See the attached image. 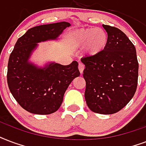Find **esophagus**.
<instances>
[{
  "label": "esophagus",
  "mask_w": 146,
  "mask_h": 146,
  "mask_svg": "<svg viewBox=\"0 0 146 146\" xmlns=\"http://www.w3.org/2000/svg\"><path fill=\"white\" fill-rule=\"evenodd\" d=\"M78 69H79V72L81 74H83V72H84V65L83 64H79L78 65Z\"/></svg>",
  "instance_id": "1"
}]
</instances>
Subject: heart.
I'll list each match as a JSON object with an SVG mask.
<instances>
[{
    "mask_svg": "<svg viewBox=\"0 0 146 146\" xmlns=\"http://www.w3.org/2000/svg\"><path fill=\"white\" fill-rule=\"evenodd\" d=\"M70 43L74 49H83L85 56L94 58L104 52L108 43V36L101 28H83L71 33Z\"/></svg>",
    "mask_w": 146,
    "mask_h": 146,
    "instance_id": "1",
    "label": "heart"
}]
</instances>
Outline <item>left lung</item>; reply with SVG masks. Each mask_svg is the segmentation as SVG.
<instances>
[{
	"label": "left lung",
	"mask_w": 146,
	"mask_h": 146,
	"mask_svg": "<svg viewBox=\"0 0 146 146\" xmlns=\"http://www.w3.org/2000/svg\"><path fill=\"white\" fill-rule=\"evenodd\" d=\"M108 43L101 55L81 59L85 68L84 97L91 111L113 114L123 109L135 94L138 83L136 51L126 35L116 27L102 25Z\"/></svg>",
	"instance_id": "1"
}]
</instances>
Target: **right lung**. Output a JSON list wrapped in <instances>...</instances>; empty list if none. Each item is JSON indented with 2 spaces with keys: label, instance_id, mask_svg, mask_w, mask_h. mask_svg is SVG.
Here are the masks:
<instances>
[{
  "label": "right lung",
  "instance_id": "obj_1",
  "mask_svg": "<svg viewBox=\"0 0 146 146\" xmlns=\"http://www.w3.org/2000/svg\"><path fill=\"white\" fill-rule=\"evenodd\" d=\"M69 27V23L63 21L30 28L18 39L10 55L9 89L18 104L31 113L46 115L57 111L69 84L80 75L76 61L68 65L55 62L39 65L30 59L38 43L57 41Z\"/></svg>",
  "mask_w": 146,
  "mask_h": 146
}]
</instances>
